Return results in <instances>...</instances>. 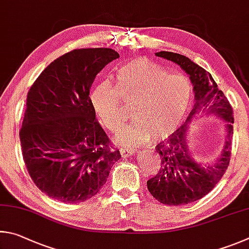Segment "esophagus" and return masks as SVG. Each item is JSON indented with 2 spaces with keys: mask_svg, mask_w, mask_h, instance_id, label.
<instances>
[{
  "mask_svg": "<svg viewBox=\"0 0 249 249\" xmlns=\"http://www.w3.org/2000/svg\"><path fill=\"white\" fill-rule=\"evenodd\" d=\"M134 153V149H120V154L122 158H128V156L132 155Z\"/></svg>",
  "mask_w": 249,
  "mask_h": 249,
  "instance_id": "esophagus-1",
  "label": "esophagus"
}]
</instances>
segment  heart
Returning <instances> with one entry per match:
<instances>
[{"mask_svg":"<svg viewBox=\"0 0 249 249\" xmlns=\"http://www.w3.org/2000/svg\"><path fill=\"white\" fill-rule=\"evenodd\" d=\"M193 87L181 74L167 70L147 58L130 60L117 70L116 85L103 81L90 91L89 102L104 127L113 131L125 117V102L133 100L131 124L122 125L115 140L133 146L168 137L188 110Z\"/></svg>","mask_w":249,"mask_h":249,"instance_id":"heart-1","label":"heart"}]
</instances>
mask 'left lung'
<instances>
[{
	"instance_id": "1",
	"label": "left lung",
	"mask_w": 249,
	"mask_h": 249,
	"mask_svg": "<svg viewBox=\"0 0 249 249\" xmlns=\"http://www.w3.org/2000/svg\"><path fill=\"white\" fill-rule=\"evenodd\" d=\"M176 63L188 74L194 85L195 104L184 124L156 145L160 167L154 177L147 180V189L163 204L181 206L201 199L214 188L228 169L231 160L233 134V108L224 93L217 89L211 74L193 62L189 58L174 52L155 53ZM207 112L227 121L228 140L220 159L211 165L195 162L186 145L185 133L188 122L198 113Z\"/></svg>"
}]
</instances>
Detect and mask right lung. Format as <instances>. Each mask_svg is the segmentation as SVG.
I'll list each match as a JSON object with an SVG mask.
<instances>
[{
  "label": "right lung",
  "mask_w": 249,
  "mask_h": 249,
  "mask_svg": "<svg viewBox=\"0 0 249 249\" xmlns=\"http://www.w3.org/2000/svg\"><path fill=\"white\" fill-rule=\"evenodd\" d=\"M119 58L110 48L74 49L51 62L30 87L19 138L34 184L60 202L89 199L121 159L89 102L95 77Z\"/></svg>",
  "instance_id": "add662e5"
}]
</instances>
